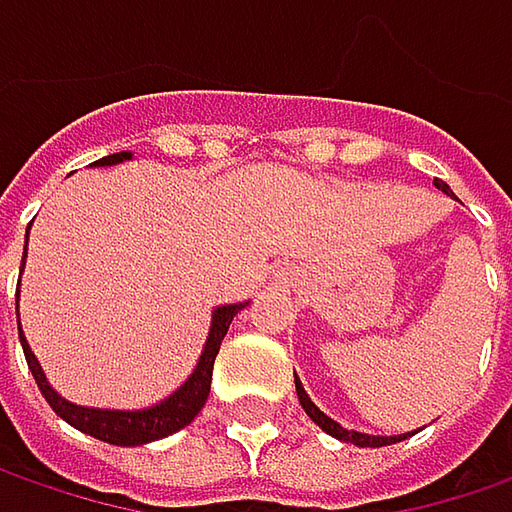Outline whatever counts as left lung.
I'll return each instance as SVG.
<instances>
[{
    "instance_id": "8db88e82",
    "label": "left lung",
    "mask_w": 512,
    "mask_h": 512,
    "mask_svg": "<svg viewBox=\"0 0 512 512\" xmlns=\"http://www.w3.org/2000/svg\"><path fill=\"white\" fill-rule=\"evenodd\" d=\"M436 187L442 190V193H447V196H453V190L444 185L442 179H436ZM296 396H299V402H302V407H305V413L313 419V422L319 424L325 433H330V436H336V439H342V442H350V444H359V447H384V444H393V442H402V439H407L410 433H404V436H367V433H356V430H344L342 424L333 422L330 416H325L316 404L310 402V396L305 393V387H302V382L296 379Z\"/></svg>"
}]
</instances>
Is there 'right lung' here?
<instances>
[{"label":"right lung","instance_id":"obj_1","mask_svg":"<svg viewBox=\"0 0 512 512\" xmlns=\"http://www.w3.org/2000/svg\"><path fill=\"white\" fill-rule=\"evenodd\" d=\"M130 159L128 150L122 153H110L105 159H99L96 165H119ZM25 253H28V242H25ZM25 253H22V267H25ZM242 305H222L213 310V325H210V333H207L205 350L199 356V364L196 370L190 373L187 379L173 396H168L165 402L153 404V407H145V410H99V407H82V404L65 402L53 387L45 379L42 373V364L36 362L33 350L28 347V339L19 327V342H22V350H25V359H28L30 373L39 384L42 396L48 399V404L53 407L56 416H62L70 427L88 433L93 439L108 444H119V447H136V444H148L156 442V439H165L170 433L182 430L187 424L193 422L199 416V410L205 407L207 393H210V379H213V362H216V353H219V344L227 336V327L233 322V316L245 307ZM16 322H19V313H16Z\"/></svg>","mask_w":512,"mask_h":512}]
</instances>
